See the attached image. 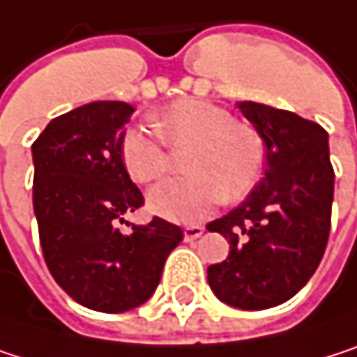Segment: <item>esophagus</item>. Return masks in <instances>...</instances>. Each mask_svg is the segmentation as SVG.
<instances>
[{
	"instance_id": "obj_1",
	"label": "esophagus",
	"mask_w": 357,
	"mask_h": 357,
	"mask_svg": "<svg viewBox=\"0 0 357 357\" xmlns=\"http://www.w3.org/2000/svg\"><path fill=\"white\" fill-rule=\"evenodd\" d=\"M203 232H205L203 226H186V228H184V241H186V243H192V241L201 238Z\"/></svg>"
}]
</instances>
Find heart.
I'll return each mask as SVG.
<instances>
[{"label":"heart","instance_id":"1","mask_svg":"<svg viewBox=\"0 0 357 357\" xmlns=\"http://www.w3.org/2000/svg\"><path fill=\"white\" fill-rule=\"evenodd\" d=\"M152 125L169 146H190V175L162 182L148 195V207L156 215L195 224L224 199L241 201L257 186L266 162L264 137L249 123L234 121L226 108L184 98L154 112ZM119 150L131 180L139 184L156 182L169 171L165 144L142 127H129Z\"/></svg>","mask_w":357,"mask_h":357}]
</instances>
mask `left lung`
Instances as JSON below:
<instances>
[{"instance_id":"obj_1","label":"left lung","mask_w":357,"mask_h":357,"mask_svg":"<svg viewBox=\"0 0 357 357\" xmlns=\"http://www.w3.org/2000/svg\"><path fill=\"white\" fill-rule=\"evenodd\" d=\"M266 144V171L251 195L211 222L230 243L226 261L209 266L215 297L238 310H268L295 297L326 249L335 171L328 133L295 112L238 102Z\"/></svg>"}]
</instances>
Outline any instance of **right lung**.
I'll return each instance as SVG.
<instances>
[{
	"label": "right lung",
	"mask_w": 357,
	"mask_h": 357,
	"mask_svg": "<svg viewBox=\"0 0 357 357\" xmlns=\"http://www.w3.org/2000/svg\"><path fill=\"white\" fill-rule=\"evenodd\" d=\"M131 114L127 102H89L52 119L31 148L47 270L68 297L104 314L146 303L184 236L160 218L127 234L119 230L144 203L119 150Z\"/></svg>",
	"instance_id": "obj_1"
}]
</instances>
